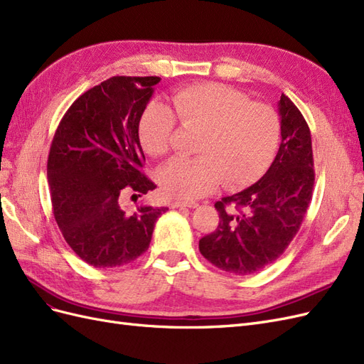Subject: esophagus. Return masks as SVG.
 <instances>
[{"instance_id": "1", "label": "esophagus", "mask_w": 364, "mask_h": 364, "mask_svg": "<svg viewBox=\"0 0 364 364\" xmlns=\"http://www.w3.org/2000/svg\"><path fill=\"white\" fill-rule=\"evenodd\" d=\"M197 206V203L196 202H179V200H176V202H173L171 203V208H196Z\"/></svg>"}]
</instances>
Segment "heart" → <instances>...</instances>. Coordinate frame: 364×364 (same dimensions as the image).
Instances as JSON below:
<instances>
[{"instance_id":"obj_1","label":"heart","mask_w":364,"mask_h":364,"mask_svg":"<svg viewBox=\"0 0 364 364\" xmlns=\"http://www.w3.org/2000/svg\"><path fill=\"white\" fill-rule=\"evenodd\" d=\"M170 106L151 102L141 114L138 136L142 149L153 158L171 149L176 118L183 129L200 132L194 158H174L158 173L165 196L182 200L199 199L215 190L240 188L266 171L278 149L281 124L267 105L222 83L185 86L171 97Z\"/></svg>"}]
</instances>
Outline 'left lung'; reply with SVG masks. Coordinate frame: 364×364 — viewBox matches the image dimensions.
<instances>
[{
  "label": "left lung",
  "instance_id": "left-lung-1",
  "mask_svg": "<svg viewBox=\"0 0 364 364\" xmlns=\"http://www.w3.org/2000/svg\"><path fill=\"white\" fill-rule=\"evenodd\" d=\"M278 111L281 144L270 168L257 183L215 203L218 226L199 241L209 262L241 277L262 270L282 255L311 202L310 127L287 95H281Z\"/></svg>",
  "mask_w": 364,
  "mask_h": 364
}]
</instances>
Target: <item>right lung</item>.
<instances>
[{
    "label": "right lung",
    "instance_id": "right-lung-1",
    "mask_svg": "<svg viewBox=\"0 0 364 364\" xmlns=\"http://www.w3.org/2000/svg\"><path fill=\"white\" fill-rule=\"evenodd\" d=\"M159 77H111L70 106L54 134L48 164L53 214L70 247L97 269L119 267L150 245L168 208L138 205L124 196L156 188L141 171L146 161L138 123Z\"/></svg>",
    "mask_w": 364,
    "mask_h": 364
}]
</instances>
